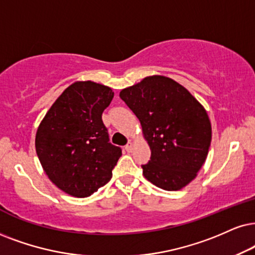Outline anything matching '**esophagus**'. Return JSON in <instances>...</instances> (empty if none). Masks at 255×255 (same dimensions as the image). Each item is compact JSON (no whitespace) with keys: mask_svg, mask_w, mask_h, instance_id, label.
<instances>
[{"mask_svg":"<svg viewBox=\"0 0 255 255\" xmlns=\"http://www.w3.org/2000/svg\"><path fill=\"white\" fill-rule=\"evenodd\" d=\"M125 149H126V150H127V151H128V153H130V151H131V150H133V143H131V142H130V141H129V142H128L127 144H126Z\"/></svg>","mask_w":255,"mask_h":255,"instance_id":"esophagus-1","label":"esophagus"}]
</instances>
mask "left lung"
<instances>
[{"label": "left lung", "mask_w": 255, "mask_h": 255, "mask_svg": "<svg viewBox=\"0 0 255 255\" xmlns=\"http://www.w3.org/2000/svg\"><path fill=\"white\" fill-rule=\"evenodd\" d=\"M150 148L142 166L148 181L179 191L196 178L208 155L212 125L204 106L175 80L151 75L120 92Z\"/></svg>", "instance_id": "1"}]
</instances>
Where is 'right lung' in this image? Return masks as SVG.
Returning <instances> with one entry per match:
<instances>
[{"instance_id": "obj_1", "label": "right lung", "mask_w": 255, "mask_h": 255, "mask_svg": "<svg viewBox=\"0 0 255 255\" xmlns=\"http://www.w3.org/2000/svg\"><path fill=\"white\" fill-rule=\"evenodd\" d=\"M113 96L111 87L76 81L63 90L38 125V160L50 181L67 194L87 198L112 178L122 153L108 142L102 113Z\"/></svg>"}]
</instances>
